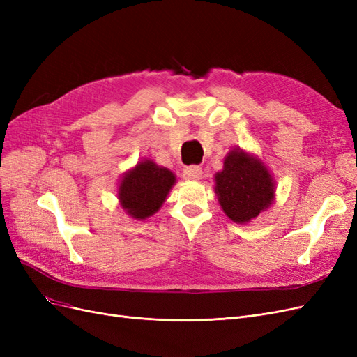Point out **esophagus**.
<instances>
[{"instance_id":"esophagus-1","label":"esophagus","mask_w":357,"mask_h":357,"mask_svg":"<svg viewBox=\"0 0 357 357\" xmlns=\"http://www.w3.org/2000/svg\"><path fill=\"white\" fill-rule=\"evenodd\" d=\"M183 176L188 180H199L202 177V168L199 165H190L183 169Z\"/></svg>"}]
</instances>
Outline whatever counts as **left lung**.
<instances>
[{
	"label": "left lung",
	"instance_id": "1",
	"mask_svg": "<svg viewBox=\"0 0 357 357\" xmlns=\"http://www.w3.org/2000/svg\"><path fill=\"white\" fill-rule=\"evenodd\" d=\"M215 193L225 214L236 223H247L271 205L274 183L261 160L231 150L223 169L215 174Z\"/></svg>",
	"mask_w": 357,
	"mask_h": 357
}]
</instances>
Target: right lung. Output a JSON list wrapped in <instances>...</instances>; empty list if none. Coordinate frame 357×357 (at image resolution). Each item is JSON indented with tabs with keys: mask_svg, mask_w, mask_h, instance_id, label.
<instances>
[{
	"mask_svg": "<svg viewBox=\"0 0 357 357\" xmlns=\"http://www.w3.org/2000/svg\"><path fill=\"white\" fill-rule=\"evenodd\" d=\"M174 183L176 177L169 169L146 159L123 176L119 199L134 219H147L160 208Z\"/></svg>",
	"mask_w": 357,
	"mask_h": 357,
	"instance_id": "1",
	"label": "right lung"
}]
</instances>
